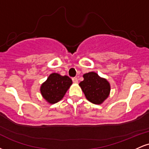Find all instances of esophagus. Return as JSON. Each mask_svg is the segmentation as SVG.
<instances>
[{"instance_id": "esophagus-1", "label": "esophagus", "mask_w": 149, "mask_h": 149, "mask_svg": "<svg viewBox=\"0 0 149 149\" xmlns=\"http://www.w3.org/2000/svg\"><path fill=\"white\" fill-rule=\"evenodd\" d=\"M72 80H73V82L74 83H78V78H77L76 77H74V78H72Z\"/></svg>"}]
</instances>
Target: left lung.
Segmentation results:
<instances>
[{
	"mask_svg": "<svg viewBox=\"0 0 149 149\" xmlns=\"http://www.w3.org/2000/svg\"><path fill=\"white\" fill-rule=\"evenodd\" d=\"M84 80L79 83L85 97L89 102L95 104H101L109 97L111 87L107 79L95 72L83 75Z\"/></svg>",
	"mask_w": 149,
	"mask_h": 149,
	"instance_id": "obj_1",
	"label": "left lung"
}]
</instances>
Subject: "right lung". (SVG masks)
<instances>
[{"label": "right lung", "mask_w": 149, "mask_h": 149, "mask_svg": "<svg viewBox=\"0 0 149 149\" xmlns=\"http://www.w3.org/2000/svg\"><path fill=\"white\" fill-rule=\"evenodd\" d=\"M72 84V80L67 76H61L53 73L40 87L42 97L49 104H55L64 97Z\"/></svg>", "instance_id": "1"}]
</instances>
